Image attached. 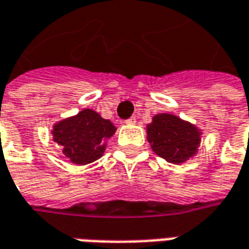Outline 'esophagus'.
<instances>
[{
    "mask_svg": "<svg viewBox=\"0 0 249 249\" xmlns=\"http://www.w3.org/2000/svg\"><path fill=\"white\" fill-rule=\"evenodd\" d=\"M125 124H126V125H135L136 124V117H130V119L125 120Z\"/></svg>",
    "mask_w": 249,
    "mask_h": 249,
    "instance_id": "1",
    "label": "esophagus"
}]
</instances>
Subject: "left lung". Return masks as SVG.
Here are the masks:
<instances>
[{"instance_id": "left-lung-1", "label": "left lung", "mask_w": 249, "mask_h": 249, "mask_svg": "<svg viewBox=\"0 0 249 249\" xmlns=\"http://www.w3.org/2000/svg\"><path fill=\"white\" fill-rule=\"evenodd\" d=\"M201 129L172 113H159L146 125V139L152 151L165 161L180 165L196 156L201 142Z\"/></svg>"}]
</instances>
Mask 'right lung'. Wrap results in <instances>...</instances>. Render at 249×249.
I'll list each match as a JSON object with an SVG mask.
<instances>
[{
    "mask_svg": "<svg viewBox=\"0 0 249 249\" xmlns=\"http://www.w3.org/2000/svg\"><path fill=\"white\" fill-rule=\"evenodd\" d=\"M116 129L96 110L85 108L74 116L57 121L51 133L53 141L62 148V155L71 164L87 165L103 156Z\"/></svg>",
    "mask_w": 249,
    "mask_h": 249,
    "instance_id": "right-lung-1",
    "label": "right lung"
}]
</instances>
